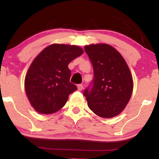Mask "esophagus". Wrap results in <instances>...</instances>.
Wrapping results in <instances>:
<instances>
[{
  "label": "esophagus",
  "instance_id": "1",
  "mask_svg": "<svg viewBox=\"0 0 159 159\" xmlns=\"http://www.w3.org/2000/svg\"><path fill=\"white\" fill-rule=\"evenodd\" d=\"M77 87H78V90L81 91L82 89H83V85H82V84H78V85L77 86Z\"/></svg>",
  "mask_w": 159,
  "mask_h": 159
}]
</instances>
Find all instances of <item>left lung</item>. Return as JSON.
<instances>
[{
  "mask_svg": "<svg viewBox=\"0 0 159 159\" xmlns=\"http://www.w3.org/2000/svg\"><path fill=\"white\" fill-rule=\"evenodd\" d=\"M93 67V86L84 95L94 114L103 118L117 116L125 109L133 91L130 69L123 56L108 44L85 45Z\"/></svg>",
  "mask_w": 159,
  "mask_h": 159,
  "instance_id": "1",
  "label": "left lung"
}]
</instances>
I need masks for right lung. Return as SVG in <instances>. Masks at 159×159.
I'll return each instance as SVG.
<instances>
[{
    "mask_svg": "<svg viewBox=\"0 0 159 159\" xmlns=\"http://www.w3.org/2000/svg\"><path fill=\"white\" fill-rule=\"evenodd\" d=\"M83 52L78 45L52 44L33 61L25 76V88L30 105L37 112L50 114L61 110L69 95L77 90L69 81L68 65Z\"/></svg>",
    "mask_w": 159,
    "mask_h": 159,
    "instance_id": "obj_1",
    "label": "right lung"
}]
</instances>
